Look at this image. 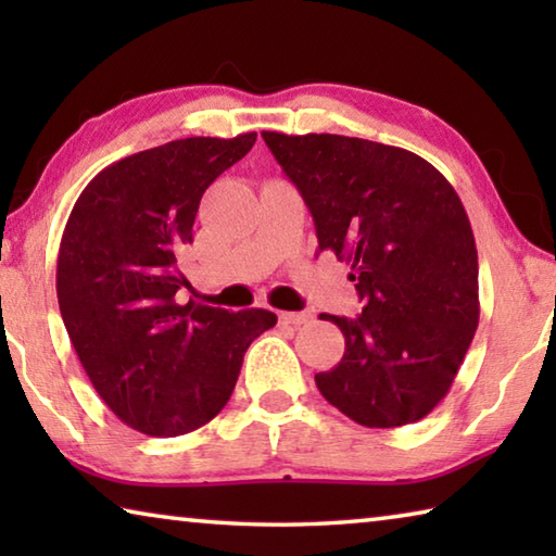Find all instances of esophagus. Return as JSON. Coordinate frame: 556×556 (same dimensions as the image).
Returning <instances> with one entry per match:
<instances>
[{
  "mask_svg": "<svg viewBox=\"0 0 556 556\" xmlns=\"http://www.w3.org/2000/svg\"><path fill=\"white\" fill-rule=\"evenodd\" d=\"M308 314H291V312H281L279 314V324H285V326H301V324H306L308 321Z\"/></svg>",
  "mask_w": 556,
  "mask_h": 556,
  "instance_id": "34e87169",
  "label": "esophagus"
}]
</instances>
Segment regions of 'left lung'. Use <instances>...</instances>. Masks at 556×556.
I'll list each match as a JSON object with an SVG mask.
<instances>
[{"label":"left lung","instance_id":"left-lung-1","mask_svg":"<svg viewBox=\"0 0 556 556\" xmlns=\"http://www.w3.org/2000/svg\"><path fill=\"white\" fill-rule=\"evenodd\" d=\"M314 215L318 250L351 265L363 314L316 388L363 427H404L446 397L478 328V252L458 193L425 159L341 135L262 131Z\"/></svg>","mask_w":556,"mask_h":556}]
</instances>
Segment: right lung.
<instances>
[{
    "label": "right lung",
    "mask_w": 556,
    "mask_h": 556,
    "mask_svg": "<svg viewBox=\"0 0 556 556\" xmlns=\"http://www.w3.org/2000/svg\"><path fill=\"white\" fill-rule=\"evenodd\" d=\"M257 131L188 137L110 164L65 223L55 291L80 365L102 402L149 437L199 429L228 404L242 357L277 324L265 308L178 299V267L205 188L250 152Z\"/></svg>",
    "instance_id": "1"
}]
</instances>
